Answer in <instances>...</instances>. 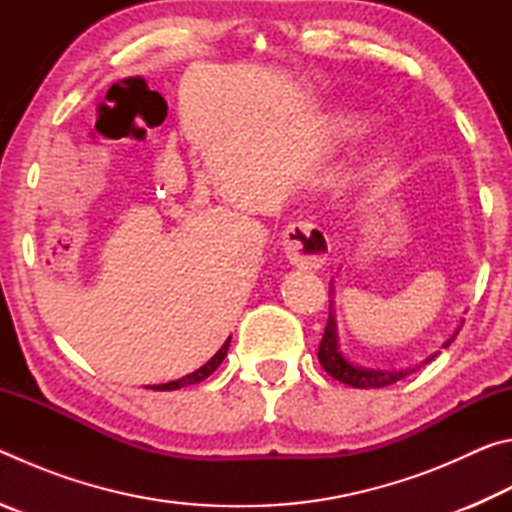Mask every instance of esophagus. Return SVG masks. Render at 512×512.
<instances>
[{"label": "esophagus", "mask_w": 512, "mask_h": 512, "mask_svg": "<svg viewBox=\"0 0 512 512\" xmlns=\"http://www.w3.org/2000/svg\"><path fill=\"white\" fill-rule=\"evenodd\" d=\"M284 253L298 268H318L329 255V239L318 225L309 221H296L287 225L282 237Z\"/></svg>", "instance_id": "obj_1"}]
</instances>
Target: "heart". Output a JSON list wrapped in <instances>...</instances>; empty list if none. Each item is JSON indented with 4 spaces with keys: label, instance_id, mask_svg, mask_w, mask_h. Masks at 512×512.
<instances>
[{
    "label": "heart",
    "instance_id": "1",
    "mask_svg": "<svg viewBox=\"0 0 512 512\" xmlns=\"http://www.w3.org/2000/svg\"><path fill=\"white\" fill-rule=\"evenodd\" d=\"M339 128H341L343 135H352V133L359 131V121L354 117H341Z\"/></svg>",
    "mask_w": 512,
    "mask_h": 512
}]
</instances>
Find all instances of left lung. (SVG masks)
I'll return each mask as SVG.
<instances>
[{
  "label": "left lung",
  "mask_w": 512,
  "mask_h": 512,
  "mask_svg": "<svg viewBox=\"0 0 512 512\" xmlns=\"http://www.w3.org/2000/svg\"><path fill=\"white\" fill-rule=\"evenodd\" d=\"M452 341H454V336L445 343V348ZM433 357H436V354H433ZM431 359H427V361H431ZM318 361H320V366L325 368L329 377L339 379L341 384H348L354 388H384V386L395 384V381H400L413 372V370L386 372V370H368V368L352 366V363L339 352V345H336V323H334L332 311H329L323 341H320V345H318Z\"/></svg>",
  "instance_id": "1"
}]
</instances>
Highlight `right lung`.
Segmentation results:
<instances>
[{
  "instance_id": "1",
  "label": "right lung",
  "mask_w": 512,
  "mask_h": 512,
  "mask_svg": "<svg viewBox=\"0 0 512 512\" xmlns=\"http://www.w3.org/2000/svg\"><path fill=\"white\" fill-rule=\"evenodd\" d=\"M228 348H230V339L221 345V350L216 352L214 357L205 363V366H201L196 372H192V375H187V377H183V379H176V381H169V384L153 386V388H155V391H176V388H180V386L198 384V381H203L205 377H210L212 372L221 366V361L225 359V354H228Z\"/></svg>"
}]
</instances>
